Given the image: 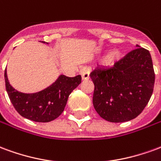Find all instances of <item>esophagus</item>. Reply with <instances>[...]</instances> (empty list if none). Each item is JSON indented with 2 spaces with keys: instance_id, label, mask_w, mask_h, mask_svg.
<instances>
[{
  "instance_id": "esophagus-1",
  "label": "esophagus",
  "mask_w": 161,
  "mask_h": 161,
  "mask_svg": "<svg viewBox=\"0 0 161 161\" xmlns=\"http://www.w3.org/2000/svg\"><path fill=\"white\" fill-rule=\"evenodd\" d=\"M80 74L82 76V79L83 80H88L90 78V70L86 69V68H84L80 70Z\"/></svg>"
}]
</instances>
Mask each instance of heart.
Masks as SVG:
<instances>
[{"label":"heart","instance_id":"heart-1","mask_svg":"<svg viewBox=\"0 0 161 161\" xmlns=\"http://www.w3.org/2000/svg\"><path fill=\"white\" fill-rule=\"evenodd\" d=\"M121 58H122V52L121 50L115 49L111 51L107 55L106 58H105V63L111 65V64H114L116 62H118Z\"/></svg>","mask_w":161,"mask_h":161}]
</instances>
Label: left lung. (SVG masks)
<instances>
[{"label": "left lung", "mask_w": 161, "mask_h": 161, "mask_svg": "<svg viewBox=\"0 0 161 161\" xmlns=\"http://www.w3.org/2000/svg\"><path fill=\"white\" fill-rule=\"evenodd\" d=\"M90 77L95 109L110 122L137 117L148 103L155 80L150 53L139 46L111 67L96 68Z\"/></svg>", "instance_id": "obj_1"}]
</instances>
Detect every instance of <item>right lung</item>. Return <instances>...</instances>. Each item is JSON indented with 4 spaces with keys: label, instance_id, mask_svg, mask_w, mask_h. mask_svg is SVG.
I'll use <instances>...</instances> for the list:
<instances>
[{
    "label": "right lung",
    "instance_id": "obj_1",
    "mask_svg": "<svg viewBox=\"0 0 161 161\" xmlns=\"http://www.w3.org/2000/svg\"><path fill=\"white\" fill-rule=\"evenodd\" d=\"M4 77L9 99L17 112L23 117L37 122H48L58 118L64 111L70 94L81 83L80 75L73 77L60 75L45 90L26 94L10 85L7 70Z\"/></svg>",
    "mask_w": 161,
    "mask_h": 161
}]
</instances>
